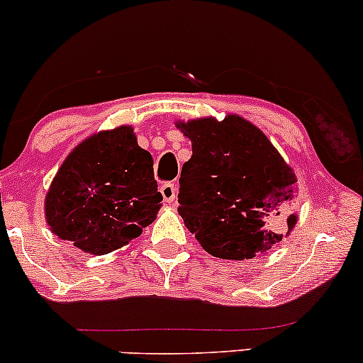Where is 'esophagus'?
I'll use <instances>...</instances> for the list:
<instances>
[{
	"label": "esophagus",
	"mask_w": 363,
	"mask_h": 363,
	"mask_svg": "<svg viewBox=\"0 0 363 363\" xmlns=\"http://www.w3.org/2000/svg\"><path fill=\"white\" fill-rule=\"evenodd\" d=\"M160 193H162V198H164V201L172 203L177 196V189L172 182H165V184L160 186Z\"/></svg>",
	"instance_id": "esophagus-1"
}]
</instances>
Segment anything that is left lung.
<instances>
[{
    "instance_id": "8db88e82",
    "label": "left lung",
    "mask_w": 363,
    "mask_h": 363,
    "mask_svg": "<svg viewBox=\"0 0 363 363\" xmlns=\"http://www.w3.org/2000/svg\"><path fill=\"white\" fill-rule=\"evenodd\" d=\"M193 155L179 179V215L199 244L222 259H251L297 223L294 170L259 128L227 116L177 123Z\"/></svg>"
}]
</instances>
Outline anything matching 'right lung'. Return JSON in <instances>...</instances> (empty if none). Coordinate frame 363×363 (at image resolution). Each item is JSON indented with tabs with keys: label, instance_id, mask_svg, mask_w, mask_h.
Wrapping results in <instances>:
<instances>
[{
	"label": "right lung",
	"instance_id": "obj_1",
	"mask_svg": "<svg viewBox=\"0 0 363 363\" xmlns=\"http://www.w3.org/2000/svg\"><path fill=\"white\" fill-rule=\"evenodd\" d=\"M160 201L152 155L131 126H119L82 141L62 162L45 196V220L60 239L101 256L141 235Z\"/></svg>",
	"mask_w": 363,
	"mask_h": 363
}]
</instances>
